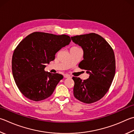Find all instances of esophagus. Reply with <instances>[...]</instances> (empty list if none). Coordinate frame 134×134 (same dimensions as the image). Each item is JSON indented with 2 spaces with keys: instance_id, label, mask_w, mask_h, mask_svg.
Listing matches in <instances>:
<instances>
[{
  "instance_id": "esophagus-1",
  "label": "esophagus",
  "mask_w": 134,
  "mask_h": 134,
  "mask_svg": "<svg viewBox=\"0 0 134 134\" xmlns=\"http://www.w3.org/2000/svg\"><path fill=\"white\" fill-rule=\"evenodd\" d=\"M64 78H69V77H70V76L69 74H64Z\"/></svg>"
}]
</instances>
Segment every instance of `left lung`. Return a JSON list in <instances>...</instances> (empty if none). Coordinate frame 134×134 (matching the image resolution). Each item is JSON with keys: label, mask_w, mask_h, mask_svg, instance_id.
Instances as JSON below:
<instances>
[{"label": "left lung", "mask_w": 134, "mask_h": 134, "mask_svg": "<svg viewBox=\"0 0 134 134\" xmlns=\"http://www.w3.org/2000/svg\"><path fill=\"white\" fill-rule=\"evenodd\" d=\"M83 50V60L79 67L89 74L84 81L72 77L74 96L79 101L91 104L105 96L110 87L115 72V59L113 48L108 42L96 33L71 37Z\"/></svg>", "instance_id": "1"}]
</instances>
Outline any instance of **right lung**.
I'll list each match as a JSON object with an SVG mask.
<instances>
[{
    "label": "right lung",
    "mask_w": 134,
    "mask_h": 134,
    "mask_svg": "<svg viewBox=\"0 0 134 134\" xmlns=\"http://www.w3.org/2000/svg\"><path fill=\"white\" fill-rule=\"evenodd\" d=\"M70 42L71 38L65 35L34 32L19 44L12 57V73L19 90L26 98L38 101L53 94L63 76L45 71L44 69Z\"/></svg>",
    "instance_id": "1"
}]
</instances>
